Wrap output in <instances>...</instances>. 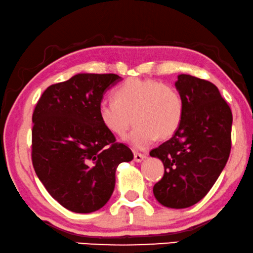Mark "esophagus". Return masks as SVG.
Instances as JSON below:
<instances>
[{"mask_svg":"<svg viewBox=\"0 0 253 253\" xmlns=\"http://www.w3.org/2000/svg\"><path fill=\"white\" fill-rule=\"evenodd\" d=\"M145 158H146L145 153H138V152L134 153V160L136 161V163H141V161L144 160Z\"/></svg>","mask_w":253,"mask_h":253,"instance_id":"esophagus-1","label":"esophagus"}]
</instances>
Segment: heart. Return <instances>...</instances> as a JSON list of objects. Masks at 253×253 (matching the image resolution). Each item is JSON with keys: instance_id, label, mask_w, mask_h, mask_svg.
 <instances>
[{"instance_id": "heart-1", "label": "heart", "mask_w": 253, "mask_h": 253, "mask_svg": "<svg viewBox=\"0 0 253 253\" xmlns=\"http://www.w3.org/2000/svg\"><path fill=\"white\" fill-rule=\"evenodd\" d=\"M99 118L110 133L123 137L136 124L127 142L134 149L148 148L159 137H171L184 118V100L172 86L154 79L130 78L112 93L111 102L99 108Z\"/></svg>"}]
</instances>
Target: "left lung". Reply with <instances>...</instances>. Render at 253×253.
<instances>
[{"label":"left lung","instance_id":"obj_1","mask_svg":"<svg viewBox=\"0 0 253 253\" xmlns=\"http://www.w3.org/2000/svg\"><path fill=\"white\" fill-rule=\"evenodd\" d=\"M175 86L184 100V118L170 139L151 150L165 167L153 194L168 208L198 203L216 183L232 148V111L212 83L182 74Z\"/></svg>","mask_w":253,"mask_h":253}]
</instances>
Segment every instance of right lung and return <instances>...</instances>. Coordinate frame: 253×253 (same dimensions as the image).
Wrapping results in <instances>:
<instances>
[{"mask_svg": "<svg viewBox=\"0 0 253 253\" xmlns=\"http://www.w3.org/2000/svg\"><path fill=\"white\" fill-rule=\"evenodd\" d=\"M120 81L115 74L75 75L48 86L33 112L34 169L51 197L74 212L102 208L118 165L134 158L99 118L104 92Z\"/></svg>", "mask_w": 253, "mask_h": 253, "instance_id": "add662e5", "label": "right lung"}]
</instances>
